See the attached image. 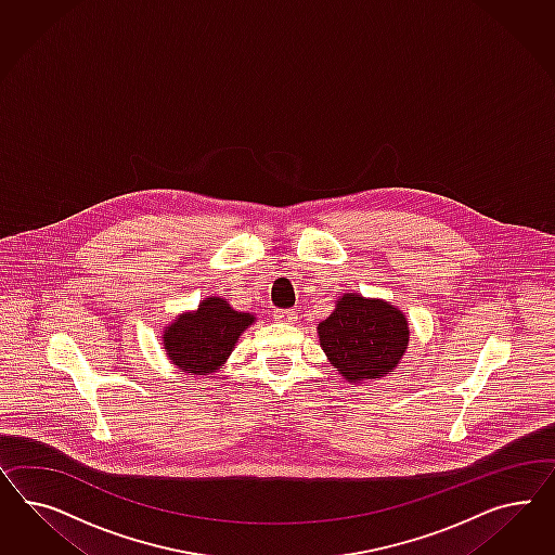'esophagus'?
<instances>
[{
  "instance_id": "34e87169",
  "label": "esophagus",
  "mask_w": 555,
  "mask_h": 555,
  "mask_svg": "<svg viewBox=\"0 0 555 555\" xmlns=\"http://www.w3.org/2000/svg\"><path fill=\"white\" fill-rule=\"evenodd\" d=\"M274 320L283 321V323H293L297 320V313L293 309H281V311H274Z\"/></svg>"
}]
</instances>
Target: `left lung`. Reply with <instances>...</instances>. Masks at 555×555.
<instances>
[{
	"mask_svg": "<svg viewBox=\"0 0 555 555\" xmlns=\"http://www.w3.org/2000/svg\"><path fill=\"white\" fill-rule=\"evenodd\" d=\"M321 350L350 385L392 374L409 348V321L385 299L344 293L327 320L318 323Z\"/></svg>",
	"mask_w": 555,
	"mask_h": 555,
	"instance_id": "1",
	"label": "left lung"
}]
</instances>
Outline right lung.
Here are the masks:
<instances>
[{
    "mask_svg": "<svg viewBox=\"0 0 555 555\" xmlns=\"http://www.w3.org/2000/svg\"><path fill=\"white\" fill-rule=\"evenodd\" d=\"M256 315L235 311L223 297H205L197 309L179 313L163 330V348L172 366L186 374H214L234 352Z\"/></svg>",
    "mask_w": 555,
    "mask_h": 555,
    "instance_id": "add662e5",
    "label": "right lung"
}]
</instances>
